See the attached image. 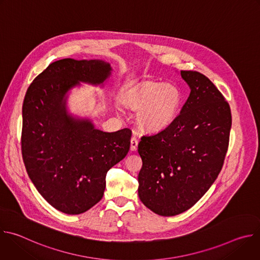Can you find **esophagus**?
Returning a JSON list of instances; mask_svg holds the SVG:
<instances>
[{
  "mask_svg": "<svg viewBox=\"0 0 260 260\" xmlns=\"http://www.w3.org/2000/svg\"><path fill=\"white\" fill-rule=\"evenodd\" d=\"M138 139L135 137V136H133L132 137V139H131V150L132 151H136L137 150V148H138Z\"/></svg>",
  "mask_w": 260,
  "mask_h": 260,
  "instance_id": "1",
  "label": "esophagus"
}]
</instances>
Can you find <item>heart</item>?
I'll use <instances>...</instances> for the list:
<instances>
[{"label":"heart","mask_w":260,"mask_h":260,"mask_svg":"<svg viewBox=\"0 0 260 260\" xmlns=\"http://www.w3.org/2000/svg\"><path fill=\"white\" fill-rule=\"evenodd\" d=\"M123 104L137 111L139 127L155 133L166 129L175 121L182 105V93L173 84L147 81L127 91Z\"/></svg>","instance_id":"obj_1"}]
</instances>
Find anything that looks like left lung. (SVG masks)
I'll list each match as a JSON object with an SVG mask.
<instances>
[{
    "instance_id": "left-lung-1",
    "label": "left lung",
    "mask_w": 260,
    "mask_h": 260,
    "mask_svg": "<svg viewBox=\"0 0 260 260\" xmlns=\"http://www.w3.org/2000/svg\"><path fill=\"white\" fill-rule=\"evenodd\" d=\"M190 94L166 129L143 136L138 152L141 202L155 214L190 209L218 177L228 152L232 113L224 96L203 74L181 71Z\"/></svg>"
}]
</instances>
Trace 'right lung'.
Segmentation results:
<instances>
[{
    "label": "right lung",
    "instance_id": "add662e5",
    "mask_svg": "<svg viewBox=\"0 0 260 260\" xmlns=\"http://www.w3.org/2000/svg\"><path fill=\"white\" fill-rule=\"evenodd\" d=\"M110 63L63 58L50 63L28 86L22 105L21 153L39 193L56 210L77 215L98 204L107 172L123 159L132 131L96 129L66 108L67 92L79 82L103 83Z\"/></svg>",
    "mask_w": 260,
    "mask_h": 260
}]
</instances>
